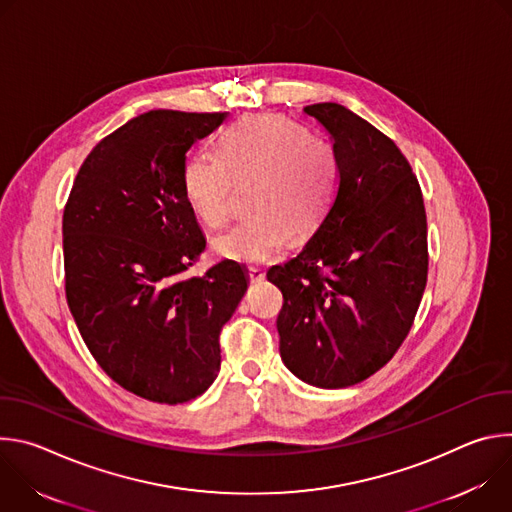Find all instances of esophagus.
Wrapping results in <instances>:
<instances>
[{
	"label": "esophagus",
	"mask_w": 512,
	"mask_h": 512,
	"mask_svg": "<svg viewBox=\"0 0 512 512\" xmlns=\"http://www.w3.org/2000/svg\"><path fill=\"white\" fill-rule=\"evenodd\" d=\"M265 277V273L259 269V267H249V279L255 283V281H261Z\"/></svg>",
	"instance_id": "34e87169"
}]
</instances>
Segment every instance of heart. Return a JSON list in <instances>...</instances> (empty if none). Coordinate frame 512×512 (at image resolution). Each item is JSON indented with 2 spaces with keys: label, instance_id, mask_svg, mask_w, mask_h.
Segmentation results:
<instances>
[{
  "label": "heart",
  "instance_id": "b5f03b06",
  "mask_svg": "<svg viewBox=\"0 0 512 512\" xmlns=\"http://www.w3.org/2000/svg\"><path fill=\"white\" fill-rule=\"evenodd\" d=\"M338 174L328 141L279 115H249L218 137V156L198 150L186 158L182 190L204 225L221 227L231 216L235 186L253 180V214L216 235L212 249L231 261L265 263L289 233L318 227L336 196Z\"/></svg>",
  "mask_w": 512,
  "mask_h": 512
}]
</instances>
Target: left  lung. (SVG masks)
Masks as SVG:
<instances>
[{"label": "left lung", "mask_w": 512, "mask_h": 512, "mask_svg": "<svg viewBox=\"0 0 512 512\" xmlns=\"http://www.w3.org/2000/svg\"><path fill=\"white\" fill-rule=\"evenodd\" d=\"M304 113L332 137L336 196L306 247L267 279L283 294L279 354L308 385L342 389L393 358L427 283L419 182L385 133L338 103Z\"/></svg>", "instance_id": "1"}]
</instances>
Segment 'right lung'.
<instances>
[{
	"label": "right lung",
	"instance_id": "add662e5",
	"mask_svg": "<svg viewBox=\"0 0 512 512\" xmlns=\"http://www.w3.org/2000/svg\"><path fill=\"white\" fill-rule=\"evenodd\" d=\"M229 113L148 111L101 139L62 216L66 302L99 367L154 403L202 395L221 369L218 334L249 277L221 261L186 271L206 239L182 190L192 143Z\"/></svg>",
	"mask_w": 512,
	"mask_h": 512
}]
</instances>
